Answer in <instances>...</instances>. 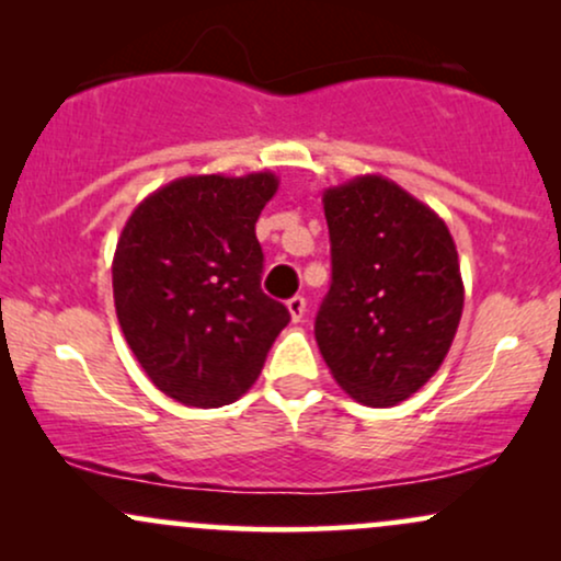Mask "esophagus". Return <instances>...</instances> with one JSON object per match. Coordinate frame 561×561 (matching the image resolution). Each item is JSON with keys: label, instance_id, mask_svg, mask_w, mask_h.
Returning a JSON list of instances; mask_svg holds the SVG:
<instances>
[{"label": "esophagus", "instance_id": "esophagus-1", "mask_svg": "<svg viewBox=\"0 0 561 561\" xmlns=\"http://www.w3.org/2000/svg\"><path fill=\"white\" fill-rule=\"evenodd\" d=\"M287 311H289V317H293L295 324H298V321H302V317H306V298H302V295H295V298H289L287 300Z\"/></svg>", "mask_w": 561, "mask_h": 561}]
</instances>
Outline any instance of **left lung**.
<instances>
[{
  "label": "left lung",
  "mask_w": 561,
  "mask_h": 561,
  "mask_svg": "<svg viewBox=\"0 0 561 561\" xmlns=\"http://www.w3.org/2000/svg\"><path fill=\"white\" fill-rule=\"evenodd\" d=\"M332 285L317 343L353 401L388 409L440 369L465 311L454 237L430 205L366 173L324 190Z\"/></svg>",
  "instance_id": "left-lung-1"
}]
</instances>
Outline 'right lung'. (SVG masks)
<instances>
[{"label": "right lung", "mask_w": 561, "mask_h": 561, "mask_svg": "<svg viewBox=\"0 0 561 561\" xmlns=\"http://www.w3.org/2000/svg\"><path fill=\"white\" fill-rule=\"evenodd\" d=\"M272 171L182 176L128 216L113 298L131 353L160 392L195 409L234 403L259 379L289 311L261 289L255 237Z\"/></svg>", "instance_id": "add662e5"}]
</instances>
